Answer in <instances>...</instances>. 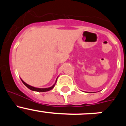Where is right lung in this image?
I'll return each instance as SVG.
<instances>
[{"instance_id":"1","label":"right lung","mask_w":126,"mask_h":126,"mask_svg":"<svg viewBox=\"0 0 126 126\" xmlns=\"http://www.w3.org/2000/svg\"><path fill=\"white\" fill-rule=\"evenodd\" d=\"M57 79H56V81H55V84H53V86H52L51 87L45 88H39L33 87V86H30V85H29V84H28L27 83H26L25 82L23 81V80L21 79V81H22V82L23 83V84H24V85L26 86V87L28 88L30 90H32V91H34V92H48V91H50V90H51L53 88V87L55 86V84L57 82Z\"/></svg>"}]
</instances>
